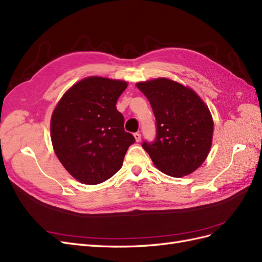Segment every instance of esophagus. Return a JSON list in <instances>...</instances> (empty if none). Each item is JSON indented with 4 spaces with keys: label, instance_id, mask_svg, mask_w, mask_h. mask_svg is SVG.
Segmentation results:
<instances>
[{
    "label": "esophagus",
    "instance_id": "1",
    "mask_svg": "<svg viewBox=\"0 0 262 262\" xmlns=\"http://www.w3.org/2000/svg\"><path fill=\"white\" fill-rule=\"evenodd\" d=\"M133 136H134V139H136L137 142H140V141H141V134L139 132H136V133L133 134Z\"/></svg>",
    "mask_w": 262,
    "mask_h": 262
}]
</instances>
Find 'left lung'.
<instances>
[{
  "mask_svg": "<svg viewBox=\"0 0 262 262\" xmlns=\"http://www.w3.org/2000/svg\"><path fill=\"white\" fill-rule=\"evenodd\" d=\"M155 117L157 137L142 146L160 171L180 178L199 168L210 150L214 123L207 105L190 88L166 78L137 83Z\"/></svg>",
  "mask_w": 262,
  "mask_h": 262,
  "instance_id": "obj_1",
  "label": "left lung"
}]
</instances>
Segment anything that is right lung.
Returning a JSON list of instances; mask_svg holds the SVG:
<instances>
[{"mask_svg":"<svg viewBox=\"0 0 262 262\" xmlns=\"http://www.w3.org/2000/svg\"><path fill=\"white\" fill-rule=\"evenodd\" d=\"M126 82L88 77L62 96L51 121L54 151L76 180L96 185L114 176L136 139L116 103Z\"/></svg>","mask_w":262,"mask_h":262,"instance_id":"1","label":"right lung"}]
</instances>
